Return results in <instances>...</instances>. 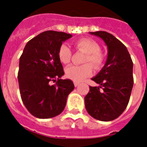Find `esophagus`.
Masks as SVG:
<instances>
[{
	"label": "esophagus",
	"instance_id": "obj_1",
	"mask_svg": "<svg viewBox=\"0 0 147 147\" xmlns=\"http://www.w3.org/2000/svg\"><path fill=\"white\" fill-rule=\"evenodd\" d=\"M78 85H79V82H74V85H75L76 87H77Z\"/></svg>",
	"mask_w": 147,
	"mask_h": 147
}]
</instances>
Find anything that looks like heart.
<instances>
[{"instance_id":"heart-1","label":"heart","mask_w":147,"mask_h":147,"mask_svg":"<svg viewBox=\"0 0 147 147\" xmlns=\"http://www.w3.org/2000/svg\"><path fill=\"white\" fill-rule=\"evenodd\" d=\"M76 49L85 53L83 62L85 65L76 66L70 65L65 69V75L69 78L75 82H81L90 76L92 73V66L94 69H99L102 66L105 58L100 51V46L94 40L89 38H81L75 42ZM58 56L60 62L63 64H68L71 60V52L69 47L65 43L60 46L58 51ZM89 62L91 64L87 63Z\"/></svg>"}]
</instances>
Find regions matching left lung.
<instances>
[{"label":"left lung","mask_w":147,"mask_h":147,"mask_svg":"<svg viewBox=\"0 0 147 147\" xmlns=\"http://www.w3.org/2000/svg\"><path fill=\"white\" fill-rule=\"evenodd\" d=\"M90 33L104 40L108 53L102 69L92 78L99 86L89 87L85 97V108L94 119L111 121L127 106L134 85V64L127 47L112 34L105 31Z\"/></svg>","instance_id":"left-lung-1"}]
</instances>
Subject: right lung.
Instances as JSON below:
<instances>
[{
  "label": "right lung",
  "instance_id": "right-lung-1",
  "mask_svg": "<svg viewBox=\"0 0 147 147\" xmlns=\"http://www.w3.org/2000/svg\"><path fill=\"white\" fill-rule=\"evenodd\" d=\"M71 37L63 32H43L26 43L20 58L17 78L22 101L37 118L61 114L75 88L70 79H61L64 71L58 56L62 42Z\"/></svg>",
  "mask_w": 147,
  "mask_h": 147
}]
</instances>
